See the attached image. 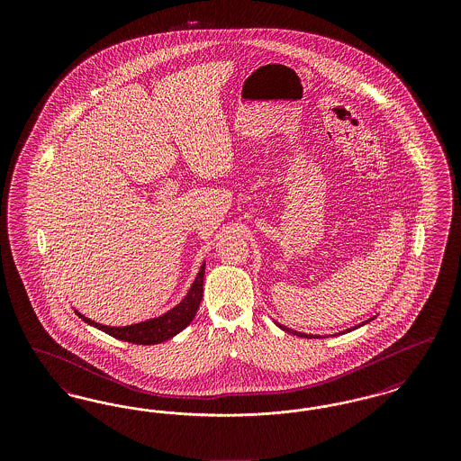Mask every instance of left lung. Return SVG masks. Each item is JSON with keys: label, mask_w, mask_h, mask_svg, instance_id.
<instances>
[{"label": "left lung", "mask_w": 461, "mask_h": 461, "mask_svg": "<svg viewBox=\"0 0 461 461\" xmlns=\"http://www.w3.org/2000/svg\"><path fill=\"white\" fill-rule=\"evenodd\" d=\"M373 320V318H370ZM370 320H366V321H363V323H359V325H356V327H352V329H348L346 331H340V333H348V331H352V330L359 329V327H363V325H366ZM278 327L282 330H285L288 333H292V335H297V337H304V339H316V337H312V335H307V333H303V331H295V330L286 329L284 325H280V323H276Z\"/></svg>", "instance_id": "obj_1"}]
</instances>
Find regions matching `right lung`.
Returning a JSON list of instances; mask_svg holds the SVG:
<instances>
[{
	"mask_svg": "<svg viewBox=\"0 0 461 461\" xmlns=\"http://www.w3.org/2000/svg\"><path fill=\"white\" fill-rule=\"evenodd\" d=\"M203 275H205V261L200 266L197 278L190 286L188 294L185 295V299L173 307L171 311L164 312L162 316H157L152 320L141 321V323H134L128 327H107V325H100L93 320H89L86 316H83L79 311H76V314L91 327L102 330L105 333H109L112 337L124 340V342H131L138 346H154L166 342L169 339H173L181 330L186 329L192 320L197 314L198 304L202 301L203 295Z\"/></svg>",
	"mask_w": 461,
	"mask_h": 461,
	"instance_id": "1",
	"label": "right lung"
}]
</instances>
